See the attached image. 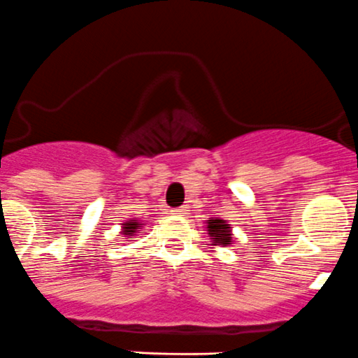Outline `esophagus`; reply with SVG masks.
Returning <instances> with one entry per match:
<instances>
[{
	"label": "esophagus",
	"instance_id": "1",
	"mask_svg": "<svg viewBox=\"0 0 358 358\" xmlns=\"http://www.w3.org/2000/svg\"><path fill=\"white\" fill-rule=\"evenodd\" d=\"M172 214H173V216H177V217H182V216H186L188 213H186L185 207H177V209L172 210Z\"/></svg>",
	"mask_w": 358,
	"mask_h": 358
}]
</instances>
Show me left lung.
Listing matches in <instances>:
<instances>
[{
  "instance_id": "1",
  "label": "left lung",
  "mask_w": 358,
  "mask_h": 358,
  "mask_svg": "<svg viewBox=\"0 0 358 358\" xmlns=\"http://www.w3.org/2000/svg\"><path fill=\"white\" fill-rule=\"evenodd\" d=\"M230 224H227L224 220H217V217H210L207 221V232L209 237L213 239L214 246H227V244H232V234H230Z\"/></svg>"
}]
</instances>
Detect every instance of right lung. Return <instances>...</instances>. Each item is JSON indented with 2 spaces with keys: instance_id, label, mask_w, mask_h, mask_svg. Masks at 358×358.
Wrapping results in <instances>:
<instances>
[{
  "instance_id": "right-lung-1",
  "label": "right lung",
  "mask_w": 358,
  "mask_h": 358,
  "mask_svg": "<svg viewBox=\"0 0 358 358\" xmlns=\"http://www.w3.org/2000/svg\"><path fill=\"white\" fill-rule=\"evenodd\" d=\"M138 221L137 220H130V221H126L124 227H122V236L128 237V239H134L135 234L138 232Z\"/></svg>"
}]
</instances>
